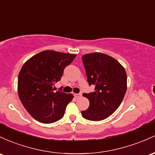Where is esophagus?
<instances>
[{
  "instance_id": "obj_1",
  "label": "esophagus",
  "mask_w": 155,
  "mask_h": 155,
  "mask_svg": "<svg viewBox=\"0 0 155 155\" xmlns=\"http://www.w3.org/2000/svg\"><path fill=\"white\" fill-rule=\"evenodd\" d=\"M81 95H82V94H81V93L75 94H74V97H75L76 98H79V97H81Z\"/></svg>"
}]
</instances>
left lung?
<instances>
[{"label":"left lung","instance_id":"1","mask_svg":"<svg viewBox=\"0 0 155 155\" xmlns=\"http://www.w3.org/2000/svg\"><path fill=\"white\" fill-rule=\"evenodd\" d=\"M82 61L89 86L94 91L84 93L89 107L81 111L84 119L101 121L107 119L119 107L127 91V73L115 58L101 53H88Z\"/></svg>","mask_w":155,"mask_h":155}]
</instances>
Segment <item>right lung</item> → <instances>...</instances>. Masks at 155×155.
Instances as JSON below:
<instances>
[{"label": "right lung", "mask_w": 155, "mask_h": 155, "mask_svg": "<svg viewBox=\"0 0 155 155\" xmlns=\"http://www.w3.org/2000/svg\"><path fill=\"white\" fill-rule=\"evenodd\" d=\"M76 55L53 50L37 53L23 64L18 75L17 91L26 110L41 123L50 124L63 118L72 100V94L53 92L67 66Z\"/></svg>", "instance_id": "1"}]
</instances>
